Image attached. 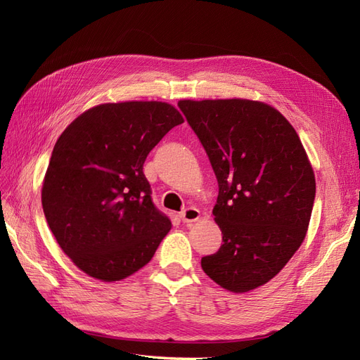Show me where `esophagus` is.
<instances>
[{"mask_svg":"<svg viewBox=\"0 0 360 360\" xmlns=\"http://www.w3.org/2000/svg\"><path fill=\"white\" fill-rule=\"evenodd\" d=\"M181 219L184 223H193V221H198L200 219V211L194 207L187 208L186 211L181 212Z\"/></svg>","mask_w":360,"mask_h":360,"instance_id":"esophagus-1","label":"esophagus"}]
</instances>
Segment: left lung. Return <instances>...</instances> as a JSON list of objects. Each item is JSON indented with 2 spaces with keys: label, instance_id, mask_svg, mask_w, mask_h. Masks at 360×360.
Returning a JSON list of instances; mask_svg holds the SVG:
<instances>
[{
  "label": "left lung",
  "instance_id": "left-lung-1",
  "mask_svg": "<svg viewBox=\"0 0 360 360\" xmlns=\"http://www.w3.org/2000/svg\"><path fill=\"white\" fill-rule=\"evenodd\" d=\"M179 108L208 153L223 233L202 269L221 288L248 292L270 282L302 245L315 199V174L300 137L261 101L182 99Z\"/></svg>",
  "mask_w": 360,
  "mask_h": 360
}]
</instances>
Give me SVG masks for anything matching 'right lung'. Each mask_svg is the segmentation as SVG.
<instances>
[{"instance_id":"obj_1","label":"right lung","mask_w":360,"mask_h":360,"mask_svg":"<svg viewBox=\"0 0 360 360\" xmlns=\"http://www.w3.org/2000/svg\"><path fill=\"white\" fill-rule=\"evenodd\" d=\"M181 123L167 102L125 101L91 107L61 132L42 207L61 250L87 276L119 282L134 274L172 229L153 207L143 164Z\"/></svg>"}]
</instances>
